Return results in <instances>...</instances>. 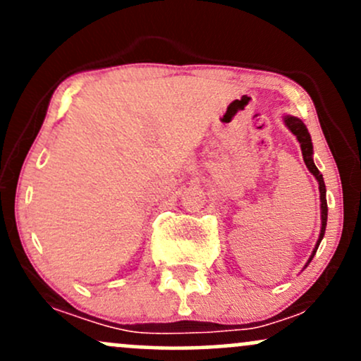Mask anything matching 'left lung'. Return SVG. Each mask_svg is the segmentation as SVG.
I'll return each instance as SVG.
<instances>
[{
    "label": "left lung",
    "instance_id": "left-lung-1",
    "mask_svg": "<svg viewBox=\"0 0 361 361\" xmlns=\"http://www.w3.org/2000/svg\"><path fill=\"white\" fill-rule=\"evenodd\" d=\"M283 120H285V126L290 128V132H292V134L297 137V140H299V142H300L302 156H304L305 166H307L309 171L312 173L314 176H316V180L319 181V192H321V234H319V241L316 244V247H314L312 255H310V258H309V263H310V259H312L314 255H316L319 244H321L322 238H324V233H326V222H327L326 185H324V180H322V175H321V173H319V169L316 168V164H314V159H312V140H310V134H309L307 127H305V123L302 122L300 118L290 117V115H287V117H285Z\"/></svg>",
    "mask_w": 361,
    "mask_h": 361
}]
</instances>
